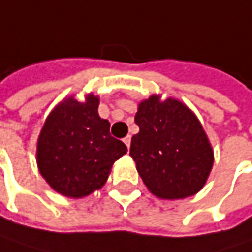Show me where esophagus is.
<instances>
[{"instance_id": "1", "label": "esophagus", "mask_w": 252, "mask_h": 252, "mask_svg": "<svg viewBox=\"0 0 252 252\" xmlns=\"http://www.w3.org/2000/svg\"><path fill=\"white\" fill-rule=\"evenodd\" d=\"M124 144L126 145V148H129V145H131V137L129 135H126V138H124Z\"/></svg>"}]
</instances>
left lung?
Returning a JSON list of instances; mask_svg holds the SVG:
<instances>
[{"mask_svg": "<svg viewBox=\"0 0 252 252\" xmlns=\"http://www.w3.org/2000/svg\"><path fill=\"white\" fill-rule=\"evenodd\" d=\"M140 132L131 138L129 156L147 188L162 200L197 194L211 172L214 151L204 128L175 98L151 95L135 114Z\"/></svg>", "mask_w": 252, "mask_h": 252, "instance_id": "left-lung-1", "label": "left lung"}]
</instances>
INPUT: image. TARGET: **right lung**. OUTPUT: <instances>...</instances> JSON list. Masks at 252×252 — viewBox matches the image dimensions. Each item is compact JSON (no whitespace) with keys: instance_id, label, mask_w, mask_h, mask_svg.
<instances>
[{"instance_id":"1","label":"right lung","mask_w":252,"mask_h":252,"mask_svg":"<svg viewBox=\"0 0 252 252\" xmlns=\"http://www.w3.org/2000/svg\"><path fill=\"white\" fill-rule=\"evenodd\" d=\"M99 98L60 102L39 132L38 170L52 189L82 198L105 184L112 164L126 153V144L110 134V123L98 115Z\"/></svg>"}]
</instances>
